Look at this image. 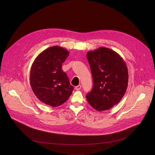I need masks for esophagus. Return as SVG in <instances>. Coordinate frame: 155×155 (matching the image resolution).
<instances>
[{
  "label": "esophagus",
  "instance_id": "34e87169",
  "mask_svg": "<svg viewBox=\"0 0 155 155\" xmlns=\"http://www.w3.org/2000/svg\"><path fill=\"white\" fill-rule=\"evenodd\" d=\"M81 86L80 84H79V85H78V86H77L75 87V89L76 90H80L81 89Z\"/></svg>",
  "mask_w": 155,
  "mask_h": 155
}]
</instances>
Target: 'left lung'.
Returning a JSON list of instances; mask_svg holds the SVG:
<instances>
[{"label":"left lung","mask_w":155,"mask_h":155,"mask_svg":"<svg viewBox=\"0 0 155 155\" xmlns=\"http://www.w3.org/2000/svg\"><path fill=\"white\" fill-rule=\"evenodd\" d=\"M86 57L93 80V89L86 96L87 101L99 112L111 108L121 100L127 90L126 62L117 52L105 47L88 51Z\"/></svg>","instance_id":"left-lung-1"}]
</instances>
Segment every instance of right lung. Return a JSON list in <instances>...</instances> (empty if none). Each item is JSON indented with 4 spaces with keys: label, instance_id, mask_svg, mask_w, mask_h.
Here are the masks:
<instances>
[{
    "label": "right lung",
    "instance_id": "obj_1",
    "mask_svg": "<svg viewBox=\"0 0 155 155\" xmlns=\"http://www.w3.org/2000/svg\"><path fill=\"white\" fill-rule=\"evenodd\" d=\"M69 55L68 50L53 46L40 53L30 72V83L34 93L43 103L53 107L68 101L74 87L62 70V64Z\"/></svg>",
    "mask_w": 155,
    "mask_h": 155
}]
</instances>
